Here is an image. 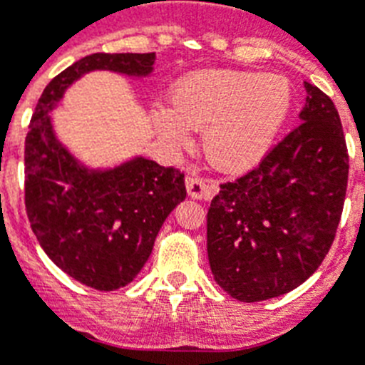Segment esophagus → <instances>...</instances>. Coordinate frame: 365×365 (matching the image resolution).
I'll use <instances>...</instances> for the list:
<instances>
[{"instance_id":"1","label":"esophagus","mask_w":365,"mask_h":365,"mask_svg":"<svg viewBox=\"0 0 365 365\" xmlns=\"http://www.w3.org/2000/svg\"><path fill=\"white\" fill-rule=\"evenodd\" d=\"M186 190L192 199H210L217 192V186L206 182L201 177H186Z\"/></svg>"}]
</instances>
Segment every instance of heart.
<instances>
[{"instance_id":"1","label":"heart","mask_w":365,"mask_h":365,"mask_svg":"<svg viewBox=\"0 0 365 365\" xmlns=\"http://www.w3.org/2000/svg\"><path fill=\"white\" fill-rule=\"evenodd\" d=\"M173 111L157 117L160 133L186 144L190 130H205L206 159L221 170L252 166L272 146L292 104L291 86L278 74L205 71L175 87Z\"/></svg>"}]
</instances>
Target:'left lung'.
Segmentation results:
<instances>
[{
	"label": "left lung",
	"mask_w": 365,
	"mask_h": 365,
	"mask_svg": "<svg viewBox=\"0 0 365 365\" xmlns=\"http://www.w3.org/2000/svg\"><path fill=\"white\" fill-rule=\"evenodd\" d=\"M299 125L243 177L221 185L206 215L214 279L240 302L287 294L322 265L349 175L333 100L305 82Z\"/></svg>",
	"instance_id": "obj_1"
}]
</instances>
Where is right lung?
<instances>
[{
	"label": "right lung",
	"instance_id": "add662e5",
	"mask_svg": "<svg viewBox=\"0 0 365 365\" xmlns=\"http://www.w3.org/2000/svg\"><path fill=\"white\" fill-rule=\"evenodd\" d=\"M155 53H95L54 76L25 138V208L45 254L96 291L133 282L170 212L185 201V173L137 157L111 170L82 166L56 138L51 115L67 87L89 71L148 76Z\"/></svg>",
	"mask_w": 365,
	"mask_h": 365
}]
</instances>
